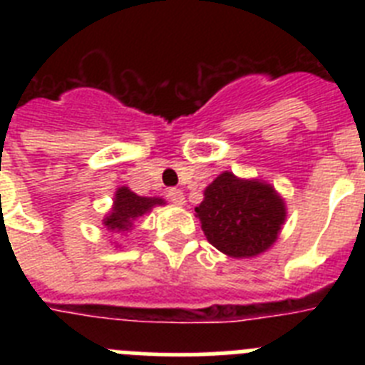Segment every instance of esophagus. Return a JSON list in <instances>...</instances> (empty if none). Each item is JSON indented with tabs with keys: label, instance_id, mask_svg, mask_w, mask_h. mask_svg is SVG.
Here are the masks:
<instances>
[{
	"label": "esophagus",
	"instance_id": "1",
	"mask_svg": "<svg viewBox=\"0 0 365 365\" xmlns=\"http://www.w3.org/2000/svg\"><path fill=\"white\" fill-rule=\"evenodd\" d=\"M168 197H170V201L172 202H175V205H182V202H185V193H182V190L179 188L168 190Z\"/></svg>",
	"mask_w": 365,
	"mask_h": 365
}]
</instances>
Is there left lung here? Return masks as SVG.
Masks as SVG:
<instances>
[{
    "instance_id": "8db88e82",
    "label": "left lung",
    "mask_w": 365,
    "mask_h": 365,
    "mask_svg": "<svg viewBox=\"0 0 365 365\" xmlns=\"http://www.w3.org/2000/svg\"><path fill=\"white\" fill-rule=\"evenodd\" d=\"M206 240L232 257H252L276 241L285 221V205L272 186L241 180L225 172L205 190L195 208Z\"/></svg>"
}]
</instances>
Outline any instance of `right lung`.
<instances>
[{
	"label": "right lung",
	"mask_w": 365,
	"mask_h": 365,
	"mask_svg": "<svg viewBox=\"0 0 365 365\" xmlns=\"http://www.w3.org/2000/svg\"><path fill=\"white\" fill-rule=\"evenodd\" d=\"M163 205V199L155 197H140L128 188H118L115 195V206L113 212L106 217L104 225L109 230H130L131 222L148 210L151 206Z\"/></svg>",
	"instance_id": "obj_1"
}]
</instances>
